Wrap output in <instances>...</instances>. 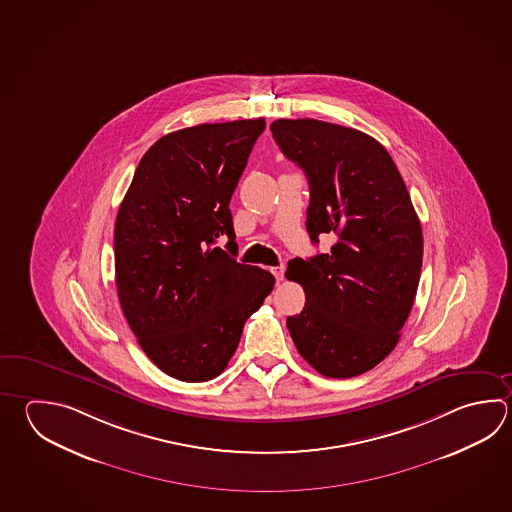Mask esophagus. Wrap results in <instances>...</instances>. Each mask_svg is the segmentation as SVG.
<instances>
[{"label": "esophagus", "mask_w": 512, "mask_h": 512, "mask_svg": "<svg viewBox=\"0 0 512 512\" xmlns=\"http://www.w3.org/2000/svg\"><path fill=\"white\" fill-rule=\"evenodd\" d=\"M284 271H286V266H284V264H280V266H275V268H271V273L275 275V279L277 280L284 279Z\"/></svg>", "instance_id": "34e87169"}]
</instances>
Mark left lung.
<instances>
[{"mask_svg":"<svg viewBox=\"0 0 512 512\" xmlns=\"http://www.w3.org/2000/svg\"><path fill=\"white\" fill-rule=\"evenodd\" d=\"M270 130L308 177L311 241L337 237L328 253L288 264L306 306L286 324L320 375L357 377L398 344L422 271V226L391 155L371 135L317 119H277Z\"/></svg>","mask_w":512,"mask_h":512,"instance_id":"obj_1","label":"left lung"}]
</instances>
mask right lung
I'll return each mask as SVG.
<instances>
[{
  "label": "right lung",
  "mask_w": 512,
  "mask_h": 512,
  "mask_svg": "<svg viewBox=\"0 0 512 512\" xmlns=\"http://www.w3.org/2000/svg\"><path fill=\"white\" fill-rule=\"evenodd\" d=\"M264 126L259 117L164 135L117 212L121 308L148 358L183 382L221 375L275 284L270 271L233 257L230 201ZM221 236L228 252L214 246Z\"/></svg>",
  "instance_id": "obj_1"
}]
</instances>
